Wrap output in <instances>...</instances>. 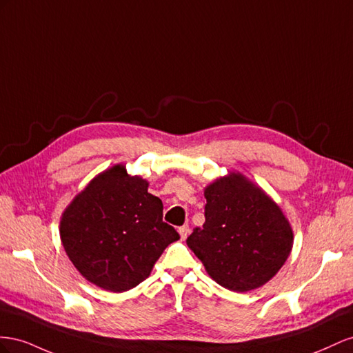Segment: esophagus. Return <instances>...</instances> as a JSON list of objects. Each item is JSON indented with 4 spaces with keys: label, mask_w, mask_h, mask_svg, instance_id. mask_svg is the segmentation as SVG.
Here are the masks:
<instances>
[{
    "label": "esophagus",
    "mask_w": 353,
    "mask_h": 353,
    "mask_svg": "<svg viewBox=\"0 0 353 353\" xmlns=\"http://www.w3.org/2000/svg\"><path fill=\"white\" fill-rule=\"evenodd\" d=\"M179 234H180V238L186 239V236L189 235V226H188V225L180 226V228H179Z\"/></svg>",
    "instance_id": "esophagus-1"
}]
</instances>
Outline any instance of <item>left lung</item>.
<instances>
[{
	"instance_id": "obj_1",
	"label": "left lung",
	"mask_w": 353,
	"mask_h": 353,
	"mask_svg": "<svg viewBox=\"0 0 353 353\" xmlns=\"http://www.w3.org/2000/svg\"><path fill=\"white\" fill-rule=\"evenodd\" d=\"M205 223L186 239L207 274L230 291L265 285L293 247V229L274 199L239 173L204 190Z\"/></svg>"
}]
</instances>
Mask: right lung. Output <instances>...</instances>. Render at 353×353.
Listing matches in <instances>:
<instances>
[{
    "label": "right lung",
    "instance_id": "1",
    "mask_svg": "<svg viewBox=\"0 0 353 353\" xmlns=\"http://www.w3.org/2000/svg\"><path fill=\"white\" fill-rule=\"evenodd\" d=\"M149 183L117 164L96 176L62 214L60 239L69 260L94 285L123 293L145 281L180 236L163 221V201Z\"/></svg>",
    "mask_w": 353,
    "mask_h": 353
}]
</instances>
